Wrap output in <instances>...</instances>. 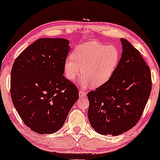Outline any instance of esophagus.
Listing matches in <instances>:
<instances>
[{"instance_id": "1", "label": "esophagus", "mask_w": 160, "mask_h": 160, "mask_svg": "<svg viewBox=\"0 0 160 160\" xmlns=\"http://www.w3.org/2000/svg\"><path fill=\"white\" fill-rule=\"evenodd\" d=\"M78 95H79L80 98H83V97H86L87 93L84 91H79V92H78Z\"/></svg>"}]
</instances>
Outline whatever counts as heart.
<instances>
[{"instance_id": "heart-1", "label": "heart", "mask_w": 160, "mask_h": 160, "mask_svg": "<svg viewBox=\"0 0 160 160\" xmlns=\"http://www.w3.org/2000/svg\"><path fill=\"white\" fill-rule=\"evenodd\" d=\"M119 60V52L115 47L105 46L98 42H88L76 47L73 58L65 61V76L74 81L79 75L80 84L87 87L89 84L99 87L110 79Z\"/></svg>"}]
</instances>
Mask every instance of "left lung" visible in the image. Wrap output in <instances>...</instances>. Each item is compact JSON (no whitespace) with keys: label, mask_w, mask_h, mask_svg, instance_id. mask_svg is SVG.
I'll list each match as a JSON object with an SVG mask.
<instances>
[{"label":"left lung","mask_w":160,"mask_h":160,"mask_svg":"<svg viewBox=\"0 0 160 160\" xmlns=\"http://www.w3.org/2000/svg\"><path fill=\"white\" fill-rule=\"evenodd\" d=\"M120 40L122 56L112 76L87 94L89 123L103 135L115 136L132 128L143 113L152 89L149 67L127 39Z\"/></svg>","instance_id":"8db88e82"}]
</instances>
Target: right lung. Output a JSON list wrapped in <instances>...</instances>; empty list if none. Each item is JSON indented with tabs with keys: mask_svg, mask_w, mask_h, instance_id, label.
Here are the masks:
<instances>
[{
	"mask_svg": "<svg viewBox=\"0 0 160 160\" xmlns=\"http://www.w3.org/2000/svg\"><path fill=\"white\" fill-rule=\"evenodd\" d=\"M70 50L65 38H40L15 60L11 97L24 123L38 134L56 132L78 99L76 87L63 76Z\"/></svg>",
	"mask_w": 160,
	"mask_h": 160,
	"instance_id": "1",
	"label": "right lung"
}]
</instances>
